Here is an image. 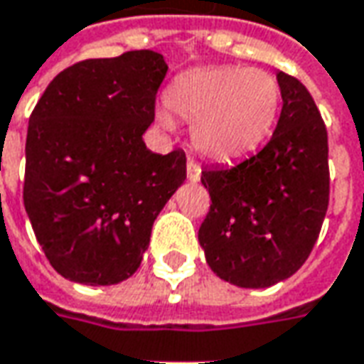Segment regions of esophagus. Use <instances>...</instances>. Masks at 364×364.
I'll return each instance as SVG.
<instances>
[{"label": "esophagus", "mask_w": 364, "mask_h": 364, "mask_svg": "<svg viewBox=\"0 0 364 364\" xmlns=\"http://www.w3.org/2000/svg\"><path fill=\"white\" fill-rule=\"evenodd\" d=\"M187 179L191 183H197L200 179V165L197 161H193V159L187 161Z\"/></svg>", "instance_id": "1"}]
</instances>
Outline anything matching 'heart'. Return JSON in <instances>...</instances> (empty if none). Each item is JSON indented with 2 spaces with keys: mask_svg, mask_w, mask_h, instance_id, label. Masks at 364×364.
<instances>
[{
  "mask_svg": "<svg viewBox=\"0 0 364 364\" xmlns=\"http://www.w3.org/2000/svg\"><path fill=\"white\" fill-rule=\"evenodd\" d=\"M169 112L191 122V144L200 156L230 164L254 154L270 138L282 108L278 78L258 68L215 65L191 68L165 90ZM159 122L173 128L161 112Z\"/></svg>",
  "mask_w": 364,
  "mask_h": 364,
  "instance_id": "obj_1",
  "label": "heart"
}]
</instances>
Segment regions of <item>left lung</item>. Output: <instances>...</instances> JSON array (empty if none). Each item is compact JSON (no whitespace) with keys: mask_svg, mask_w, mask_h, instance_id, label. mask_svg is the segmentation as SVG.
<instances>
[{"mask_svg":"<svg viewBox=\"0 0 364 364\" xmlns=\"http://www.w3.org/2000/svg\"><path fill=\"white\" fill-rule=\"evenodd\" d=\"M276 76L284 106L270 141L235 167L200 173L210 208L199 242L210 270L238 288H270L296 274L329 205L321 114L297 78Z\"/></svg>","mask_w":364,"mask_h":364,"instance_id":"left-lung-1","label":"left lung"}]
</instances>
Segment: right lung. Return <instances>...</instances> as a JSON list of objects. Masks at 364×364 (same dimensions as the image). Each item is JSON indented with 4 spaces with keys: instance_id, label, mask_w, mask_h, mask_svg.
Segmentation results:
<instances>
[{
    "instance_id": "right-lung-1",
    "label": "right lung",
    "mask_w": 364,
    "mask_h": 364,
    "mask_svg": "<svg viewBox=\"0 0 364 364\" xmlns=\"http://www.w3.org/2000/svg\"><path fill=\"white\" fill-rule=\"evenodd\" d=\"M165 73L156 50L80 60L50 80L29 118L23 203L50 266L70 282L128 279L187 177L183 149L159 156L141 138Z\"/></svg>"
}]
</instances>
